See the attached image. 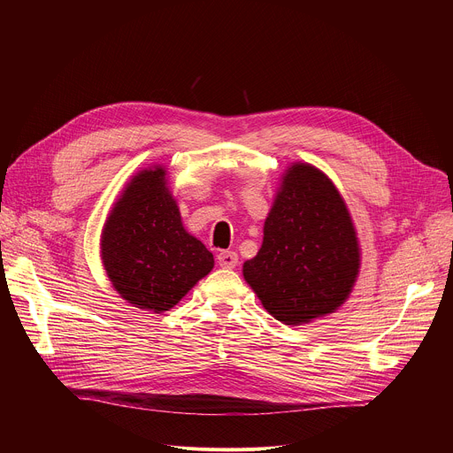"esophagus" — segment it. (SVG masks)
<instances>
[{
    "instance_id": "obj_1",
    "label": "esophagus",
    "mask_w": 453,
    "mask_h": 453,
    "mask_svg": "<svg viewBox=\"0 0 453 453\" xmlns=\"http://www.w3.org/2000/svg\"><path fill=\"white\" fill-rule=\"evenodd\" d=\"M217 260L222 268H234L236 265H239V255H236L234 251H220Z\"/></svg>"
}]
</instances>
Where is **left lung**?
I'll return each mask as SVG.
<instances>
[{
    "mask_svg": "<svg viewBox=\"0 0 453 453\" xmlns=\"http://www.w3.org/2000/svg\"><path fill=\"white\" fill-rule=\"evenodd\" d=\"M362 248L350 211L323 171L296 161L279 180L263 246L242 266L265 311L284 325L334 314L360 275Z\"/></svg>",
    "mask_w": 453,
    "mask_h": 453,
    "instance_id": "8db88e82",
    "label": "left lung"
}]
</instances>
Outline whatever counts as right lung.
<instances>
[{"instance_id": "1", "label": "right lung", "mask_w": 453, "mask_h": 453, "mask_svg": "<svg viewBox=\"0 0 453 453\" xmlns=\"http://www.w3.org/2000/svg\"><path fill=\"white\" fill-rule=\"evenodd\" d=\"M101 258L113 290L154 314L171 311L214 266L212 253L183 227L159 163L134 174L113 202L101 233Z\"/></svg>"}]
</instances>
